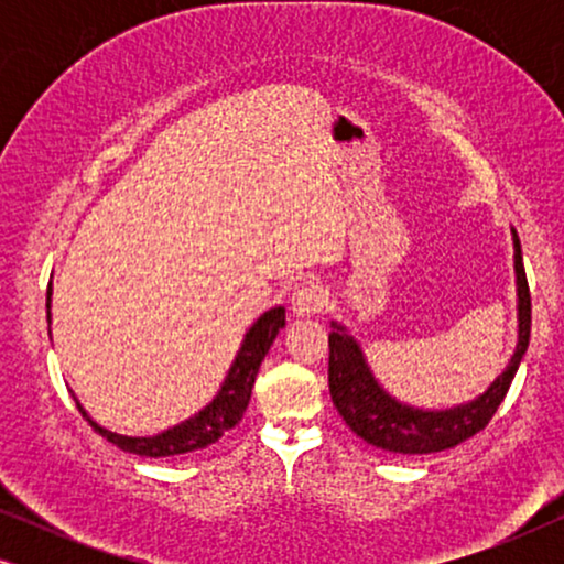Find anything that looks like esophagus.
<instances>
[{
    "mask_svg": "<svg viewBox=\"0 0 564 564\" xmlns=\"http://www.w3.org/2000/svg\"><path fill=\"white\" fill-rule=\"evenodd\" d=\"M323 303H326V292L318 282H303L292 290L290 307L295 315H313L318 313Z\"/></svg>",
    "mask_w": 564,
    "mask_h": 564,
    "instance_id": "1",
    "label": "esophagus"
}]
</instances>
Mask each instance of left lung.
I'll return each instance as SVG.
<instances>
[{"label": "left lung", "instance_id": "left-lung-1", "mask_svg": "<svg viewBox=\"0 0 564 564\" xmlns=\"http://www.w3.org/2000/svg\"><path fill=\"white\" fill-rule=\"evenodd\" d=\"M511 234L516 297H519V305H516V311H519V315H516L519 318V341H516V351L508 359L503 372L488 384V390L467 400V403L442 408V411L400 403L377 382L357 338L341 323L330 321V328H334L328 334L330 400H334L346 426L365 438L367 444L395 454H434L467 442L469 436L488 426L492 415H496L516 372H519L531 336V295L527 272H523L521 241L516 230H511Z\"/></svg>", "mask_w": 564, "mask_h": 564}]
</instances>
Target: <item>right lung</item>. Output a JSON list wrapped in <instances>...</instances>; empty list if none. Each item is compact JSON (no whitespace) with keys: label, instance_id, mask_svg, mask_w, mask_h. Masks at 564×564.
Instances as JSON below:
<instances>
[{"label":"right lung","instance_id":"right-lung-1","mask_svg":"<svg viewBox=\"0 0 564 564\" xmlns=\"http://www.w3.org/2000/svg\"><path fill=\"white\" fill-rule=\"evenodd\" d=\"M51 284H48V323H51ZM280 328H284V307H269L267 313H261L257 321L251 323V328L246 330L241 349H238L234 365H230L226 380H223L218 395L207 403L203 411L189 415L187 421H180L176 426H169L161 434L153 436H122L115 431H107L99 426L97 421H91V415L84 411L79 398L74 395L76 408L102 434L107 442L120 446L122 452L141 454V457H174V454H187L205 449L218 442V438L236 426L243 419L246 405L251 400L253 382H257L259 367L264 361L269 346L274 344Z\"/></svg>","mask_w":564,"mask_h":564}]
</instances>
